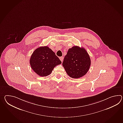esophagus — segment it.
<instances>
[{"label": "esophagus", "mask_w": 123, "mask_h": 123, "mask_svg": "<svg viewBox=\"0 0 123 123\" xmlns=\"http://www.w3.org/2000/svg\"><path fill=\"white\" fill-rule=\"evenodd\" d=\"M60 59L61 61V62H63V57H60Z\"/></svg>", "instance_id": "esophagus-1"}]
</instances>
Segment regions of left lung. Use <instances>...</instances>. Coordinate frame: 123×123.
<instances>
[{"label": "left lung", "instance_id": "obj_1", "mask_svg": "<svg viewBox=\"0 0 123 123\" xmlns=\"http://www.w3.org/2000/svg\"><path fill=\"white\" fill-rule=\"evenodd\" d=\"M90 64L91 60L87 52L82 47L77 46L68 49L62 64L68 75L74 79L85 75Z\"/></svg>", "mask_w": 123, "mask_h": 123}]
</instances>
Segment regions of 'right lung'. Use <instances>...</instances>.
<instances>
[{
	"instance_id": "add662e5",
	"label": "right lung",
	"mask_w": 123,
	"mask_h": 123,
	"mask_svg": "<svg viewBox=\"0 0 123 123\" xmlns=\"http://www.w3.org/2000/svg\"><path fill=\"white\" fill-rule=\"evenodd\" d=\"M30 63L36 74L45 77L51 74L54 68L61 64V61L52 49L44 46L40 47L33 52Z\"/></svg>"
}]
</instances>
